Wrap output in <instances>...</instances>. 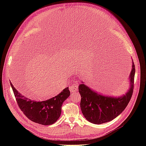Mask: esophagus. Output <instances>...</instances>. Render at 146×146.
Here are the masks:
<instances>
[{"instance_id":"obj_1","label":"esophagus","mask_w":146,"mask_h":146,"mask_svg":"<svg viewBox=\"0 0 146 146\" xmlns=\"http://www.w3.org/2000/svg\"><path fill=\"white\" fill-rule=\"evenodd\" d=\"M77 90H78L77 82H75L74 83V84H73V85L70 86L69 87V90H70V92H72V93H74V92H77Z\"/></svg>"}]
</instances>
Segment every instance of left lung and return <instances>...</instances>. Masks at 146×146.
I'll list each match as a JSON object with an SVG mask.
<instances>
[{
	"instance_id": "8db88e82",
	"label": "left lung",
	"mask_w": 146,
	"mask_h": 146,
	"mask_svg": "<svg viewBox=\"0 0 146 146\" xmlns=\"http://www.w3.org/2000/svg\"><path fill=\"white\" fill-rule=\"evenodd\" d=\"M135 68L132 60V69L129 76L130 88L122 96H104L95 92L83 82L78 86L81 95L80 108L87 121L95 123L108 122L118 116L125 110L131 99L134 87Z\"/></svg>"
}]
</instances>
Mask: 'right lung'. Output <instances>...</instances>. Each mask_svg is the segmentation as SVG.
<instances>
[{
  "label": "right lung",
  "instance_id": "obj_1",
  "mask_svg": "<svg viewBox=\"0 0 146 146\" xmlns=\"http://www.w3.org/2000/svg\"><path fill=\"white\" fill-rule=\"evenodd\" d=\"M10 85L21 111L30 121L44 125L53 124L58 120L61 113V106L70 96L69 87H67L54 98L36 101L26 98L18 92L11 82Z\"/></svg>",
  "mask_w": 146,
  "mask_h": 146
}]
</instances>
